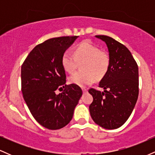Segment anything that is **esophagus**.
I'll return each mask as SVG.
<instances>
[{
	"instance_id": "esophagus-1",
	"label": "esophagus",
	"mask_w": 155,
	"mask_h": 155,
	"mask_svg": "<svg viewBox=\"0 0 155 155\" xmlns=\"http://www.w3.org/2000/svg\"><path fill=\"white\" fill-rule=\"evenodd\" d=\"M82 91L83 92H87V90L86 88H82Z\"/></svg>"
}]
</instances>
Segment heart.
<instances>
[{
  "instance_id": "1",
  "label": "heart",
  "mask_w": 155,
  "mask_h": 155,
  "mask_svg": "<svg viewBox=\"0 0 155 155\" xmlns=\"http://www.w3.org/2000/svg\"><path fill=\"white\" fill-rule=\"evenodd\" d=\"M82 71L75 72L69 77V82L84 87L106 75L110 65L108 54L88 41H83L74 49V54L65 51L61 59L62 65L67 72L71 73L81 63Z\"/></svg>"
}]
</instances>
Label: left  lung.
Segmentation results:
<instances>
[{"instance_id": "obj_1", "label": "left lung", "mask_w": 155, "mask_h": 155, "mask_svg": "<svg viewBox=\"0 0 155 155\" xmlns=\"http://www.w3.org/2000/svg\"><path fill=\"white\" fill-rule=\"evenodd\" d=\"M106 43L110 65L99 83L104 92L90 89L93 101L89 106L92 119L105 129L121 127L129 117L138 100V68L125 46L107 35H95Z\"/></svg>"}]
</instances>
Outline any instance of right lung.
<instances>
[{"instance_id":"1","label":"right lung","mask_w":155,"mask_h":155,"mask_svg":"<svg viewBox=\"0 0 155 155\" xmlns=\"http://www.w3.org/2000/svg\"><path fill=\"white\" fill-rule=\"evenodd\" d=\"M78 36L48 39L33 48L21 68L24 100L35 120L49 130L63 128L72 120L82 90L76 84H65L63 54ZM65 88L62 94L55 91Z\"/></svg>"}]
</instances>
